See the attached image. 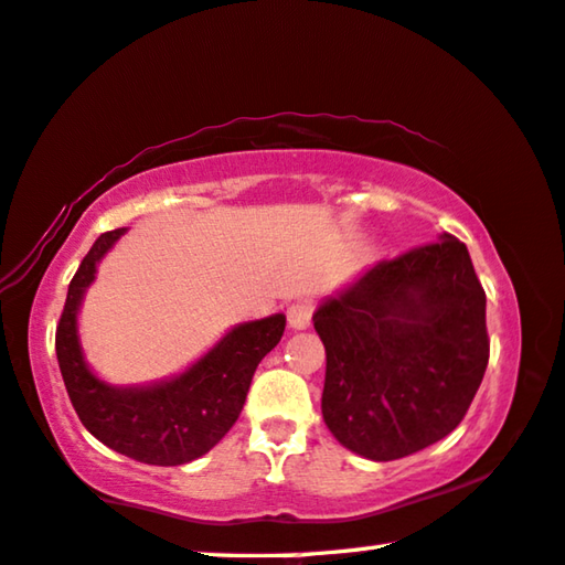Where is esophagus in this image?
Masks as SVG:
<instances>
[{
  "label": "esophagus",
  "mask_w": 565,
  "mask_h": 565,
  "mask_svg": "<svg viewBox=\"0 0 565 565\" xmlns=\"http://www.w3.org/2000/svg\"><path fill=\"white\" fill-rule=\"evenodd\" d=\"M286 321L291 329H307L311 324V303L309 301H294L286 307Z\"/></svg>",
  "instance_id": "34e87169"
}]
</instances>
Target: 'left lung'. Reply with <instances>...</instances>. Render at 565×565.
<instances>
[{
	"instance_id": "obj_1",
	"label": "left lung",
	"mask_w": 565,
	"mask_h": 565,
	"mask_svg": "<svg viewBox=\"0 0 565 565\" xmlns=\"http://www.w3.org/2000/svg\"><path fill=\"white\" fill-rule=\"evenodd\" d=\"M327 349L321 415L362 458L387 462L462 423L486 374V291L450 234L409 248L319 303Z\"/></svg>"
}]
</instances>
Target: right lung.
<instances>
[{
    "label": "right lung",
    "instance_id": "obj_1",
    "mask_svg": "<svg viewBox=\"0 0 565 565\" xmlns=\"http://www.w3.org/2000/svg\"><path fill=\"white\" fill-rule=\"evenodd\" d=\"M125 228L95 241L67 289L55 349L67 395L89 435L110 450L148 465H183L216 445L244 409L258 362L279 344L286 317L274 315L231 329L191 370L150 387H110L85 364L77 309L95 266Z\"/></svg>",
    "mask_w": 565,
    "mask_h": 565
}]
</instances>
